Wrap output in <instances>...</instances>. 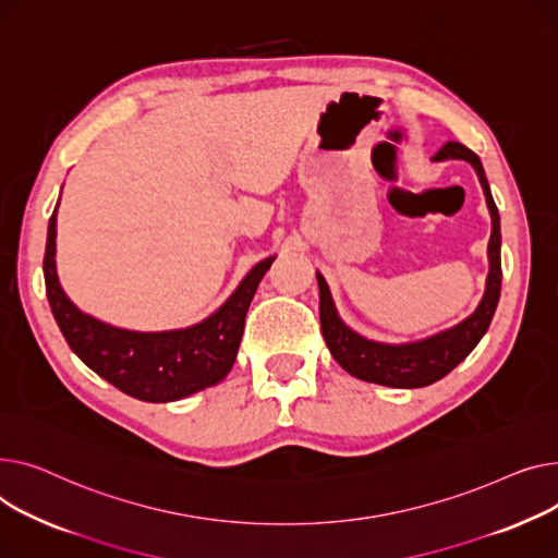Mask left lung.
I'll return each mask as SVG.
<instances>
[{
	"instance_id": "1",
	"label": "left lung",
	"mask_w": 558,
	"mask_h": 558,
	"mask_svg": "<svg viewBox=\"0 0 558 558\" xmlns=\"http://www.w3.org/2000/svg\"><path fill=\"white\" fill-rule=\"evenodd\" d=\"M435 161L444 159H464L475 169L486 207L490 214V239H488V277L484 298L477 308L462 319L460 324L450 326L446 331H439L430 338H423L416 342L403 344H389L367 340L342 322L338 308L333 304L331 290L322 272H317L319 286V324L322 336L329 347L331 355L338 360V365L349 372L351 376L385 385V387H399V389H414L433 385L446 374H450L462 360L477 347V342L488 331V324L494 319V313L500 302V286H502V264H500V214L490 195L488 180L484 175V167L480 157L462 146L460 142H448L441 150L433 157Z\"/></svg>"
}]
</instances>
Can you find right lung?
<instances>
[{"label":"right lung","instance_id":"1","mask_svg":"<svg viewBox=\"0 0 558 558\" xmlns=\"http://www.w3.org/2000/svg\"><path fill=\"white\" fill-rule=\"evenodd\" d=\"M56 209L45 250L47 300L64 340L83 363L123 395L146 403L180 401L220 383L234 367L250 302L277 256L258 260L227 302L198 324L173 331L119 329L83 313L64 294L56 272Z\"/></svg>","mask_w":558,"mask_h":558}]
</instances>
